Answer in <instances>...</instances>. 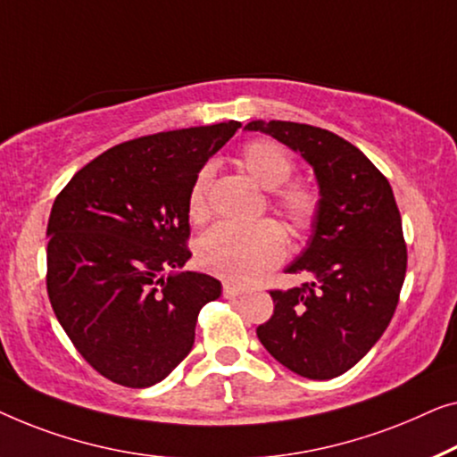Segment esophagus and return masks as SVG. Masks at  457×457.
I'll use <instances>...</instances> for the list:
<instances>
[{"instance_id":"1","label":"esophagus","mask_w":457,"mask_h":457,"mask_svg":"<svg viewBox=\"0 0 457 457\" xmlns=\"http://www.w3.org/2000/svg\"><path fill=\"white\" fill-rule=\"evenodd\" d=\"M240 294H244V287L240 286H234V284L223 286V295H226V298H237Z\"/></svg>"}]
</instances>
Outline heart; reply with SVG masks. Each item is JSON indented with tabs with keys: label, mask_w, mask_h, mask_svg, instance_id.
<instances>
[{
	"label": "heart",
	"mask_w": 457,
	"mask_h": 457,
	"mask_svg": "<svg viewBox=\"0 0 457 457\" xmlns=\"http://www.w3.org/2000/svg\"><path fill=\"white\" fill-rule=\"evenodd\" d=\"M240 165L262 190L275 192V209L286 217L292 229L311 226L317 196L304 186H287L294 163L287 153L271 140H253L240 151ZM213 167L204 165L192 184L188 195V215L192 221L207 217V188ZM286 237L273 221H259L250 226L217 223L198 237L196 261L204 271L220 275L234 284H250L284 259Z\"/></svg>",
	"instance_id": "heart-1"
}]
</instances>
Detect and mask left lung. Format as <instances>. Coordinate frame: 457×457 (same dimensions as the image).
<instances>
[{
  "mask_svg": "<svg viewBox=\"0 0 457 457\" xmlns=\"http://www.w3.org/2000/svg\"><path fill=\"white\" fill-rule=\"evenodd\" d=\"M312 167L317 211L306 248L286 267L311 281L275 290L273 317L256 327L269 354L314 381L344 375L378 342L406 278V244L394 190L362 151L323 128L254 120Z\"/></svg>",
  "mask_w": 457,
  "mask_h": 457,
  "instance_id": "obj_1",
  "label": "left lung"
}]
</instances>
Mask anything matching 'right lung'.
<instances>
[{
    "label": "right lung",
    "mask_w": 457,
    "mask_h": 457,
    "mask_svg": "<svg viewBox=\"0 0 457 457\" xmlns=\"http://www.w3.org/2000/svg\"><path fill=\"white\" fill-rule=\"evenodd\" d=\"M240 121L134 138L101 153L57 195L47 294L80 356L109 381L151 387L188 356L221 281L182 271L188 195Z\"/></svg>",
    "instance_id": "add662e5"
}]
</instances>
